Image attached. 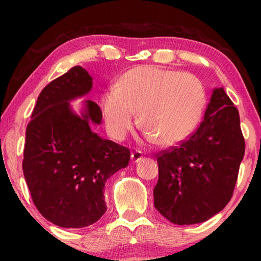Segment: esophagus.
<instances>
[{"mask_svg":"<svg viewBox=\"0 0 261 261\" xmlns=\"http://www.w3.org/2000/svg\"><path fill=\"white\" fill-rule=\"evenodd\" d=\"M144 158V155H142V153L140 151H135L130 154V160L132 163H138L140 162V160Z\"/></svg>","mask_w":261,"mask_h":261,"instance_id":"1","label":"esophagus"}]
</instances>
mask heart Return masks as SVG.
<instances>
[{"mask_svg":"<svg viewBox=\"0 0 261 261\" xmlns=\"http://www.w3.org/2000/svg\"><path fill=\"white\" fill-rule=\"evenodd\" d=\"M205 106L204 85L191 73L146 65L132 69L101 97L107 130L117 141L139 122L146 138L162 146L185 140L201 120Z\"/></svg>","mask_w":261,"mask_h":261,"instance_id":"b5f03b06","label":"heart"}]
</instances>
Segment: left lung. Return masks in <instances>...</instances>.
Here are the masks:
<instances>
[{
  "mask_svg": "<svg viewBox=\"0 0 261 261\" xmlns=\"http://www.w3.org/2000/svg\"><path fill=\"white\" fill-rule=\"evenodd\" d=\"M244 154L238 109L223 88L214 89L197 130L156 154L155 209L180 226L209 220L230 201Z\"/></svg>",
  "mask_w": 261,
  "mask_h": 261,
  "instance_id": "8db88e82",
  "label": "left lung"
}]
</instances>
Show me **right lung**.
Returning a JSON list of instances; mask_svg holds the SVG:
<instances>
[{"mask_svg":"<svg viewBox=\"0 0 261 261\" xmlns=\"http://www.w3.org/2000/svg\"><path fill=\"white\" fill-rule=\"evenodd\" d=\"M92 78L73 66L46 85L26 129L22 170L39 213L63 228H83L106 213L107 179L128 165L129 149L94 132L102 112L87 99L81 115L70 101L91 90Z\"/></svg>","mask_w":261,"mask_h":261,"instance_id":"add662e5","label":"right lung"}]
</instances>
